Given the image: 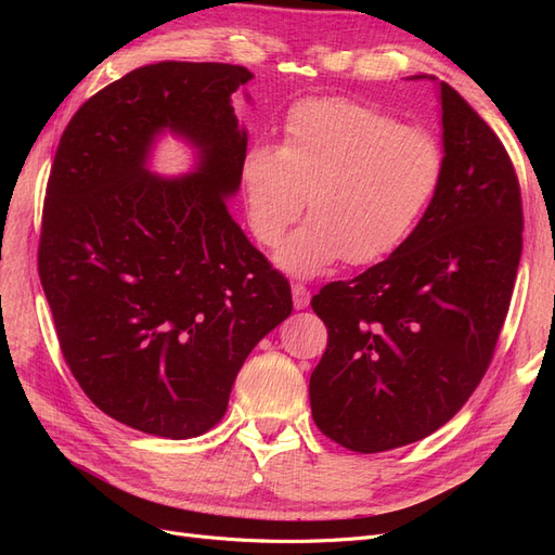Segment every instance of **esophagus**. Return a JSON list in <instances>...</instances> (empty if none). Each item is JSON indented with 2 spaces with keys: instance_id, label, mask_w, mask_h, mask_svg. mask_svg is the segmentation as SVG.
Returning <instances> with one entry per match:
<instances>
[{
  "instance_id": "34e87169",
  "label": "esophagus",
  "mask_w": 555,
  "mask_h": 555,
  "mask_svg": "<svg viewBox=\"0 0 555 555\" xmlns=\"http://www.w3.org/2000/svg\"><path fill=\"white\" fill-rule=\"evenodd\" d=\"M292 296H294V308L296 310H304V308L310 306V289L306 287V284L294 282L292 284Z\"/></svg>"
}]
</instances>
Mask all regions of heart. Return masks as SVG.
<instances>
[{
    "label": "heart",
    "mask_w": 555,
    "mask_h": 555,
    "mask_svg": "<svg viewBox=\"0 0 555 555\" xmlns=\"http://www.w3.org/2000/svg\"><path fill=\"white\" fill-rule=\"evenodd\" d=\"M447 171L440 139L389 111L351 99L296 104L282 145L255 143L241 162L247 222L275 245L310 194L312 215L275 251L292 275L335 261L375 263L405 243L438 196Z\"/></svg>",
    "instance_id": "1"
}]
</instances>
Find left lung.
<instances>
[{"label":"left lung","instance_id":"obj_1","mask_svg":"<svg viewBox=\"0 0 555 555\" xmlns=\"http://www.w3.org/2000/svg\"><path fill=\"white\" fill-rule=\"evenodd\" d=\"M447 171L389 259L312 296L328 345L310 377L317 428L377 453L428 438L475 393L509 310L524 204L495 131L440 82Z\"/></svg>","mask_w":555,"mask_h":555}]
</instances>
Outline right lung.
Listing matches in <instances>:
<instances>
[{"instance_id": "1", "label": "right lung", "mask_w": 555, "mask_h": 555, "mask_svg": "<svg viewBox=\"0 0 555 555\" xmlns=\"http://www.w3.org/2000/svg\"><path fill=\"white\" fill-rule=\"evenodd\" d=\"M222 62L133 69L82 104L50 166L39 278L62 357L115 422L159 438L204 435L227 412L255 345L292 314L287 278L229 215L247 133ZM169 126L202 150L199 173L144 171Z\"/></svg>"}]
</instances>
